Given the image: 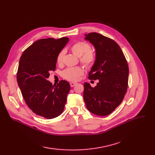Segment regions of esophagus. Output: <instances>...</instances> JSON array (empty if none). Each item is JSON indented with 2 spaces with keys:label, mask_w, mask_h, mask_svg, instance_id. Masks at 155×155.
<instances>
[{
  "label": "esophagus",
  "mask_w": 155,
  "mask_h": 155,
  "mask_svg": "<svg viewBox=\"0 0 155 155\" xmlns=\"http://www.w3.org/2000/svg\"><path fill=\"white\" fill-rule=\"evenodd\" d=\"M76 84H77V83H76V82H70V86H71V87H74Z\"/></svg>",
  "instance_id": "esophagus-1"
}]
</instances>
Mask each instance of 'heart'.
<instances>
[{"instance_id": "b5f03b06", "label": "heart", "mask_w": 155, "mask_h": 155, "mask_svg": "<svg viewBox=\"0 0 155 155\" xmlns=\"http://www.w3.org/2000/svg\"><path fill=\"white\" fill-rule=\"evenodd\" d=\"M90 49V45L87 43L82 41L73 43L70 46L71 52L75 56L80 57V61L85 66H90L95 60V54ZM63 56V51L60 52L56 57L57 63H61ZM83 69L80 67L68 68L63 71L62 76L64 78L68 80L77 81L83 74Z\"/></svg>"}]
</instances>
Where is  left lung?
<instances>
[{"label": "left lung", "instance_id": "left-lung-1", "mask_svg": "<svg viewBox=\"0 0 155 155\" xmlns=\"http://www.w3.org/2000/svg\"><path fill=\"white\" fill-rule=\"evenodd\" d=\"M95 48V60L88 78L99 80L95 87L85 82L84 99L95 115L110 114L123 101L127 88L129 68L125 56L114 41L97 32L85 35Z\"/></svg>", "mask_w": 155, "mask_h": 155}]
</instances>
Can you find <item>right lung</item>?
I'll return each instance as SVG.
<instances>
[{
  "label": "right lung",
  "mask_w": 155,
  "mask_h": 155,
  "mask_svg": "<svg viewBox=\"0 0 155 155\" xmlns=\"http://www.w3.org/2000/svg\"><path fill=\"white\" fill-rule=\"evenodd\" d=\"M69 41L63 37L36 41L23 52L17 73L18 84L28 106L36 114L53 119L63 112L70 90L67 81L52 85L47 78L56 68V57Z\"/></svg>",
  "instance_id": "obj_1"
}]
</instances>
